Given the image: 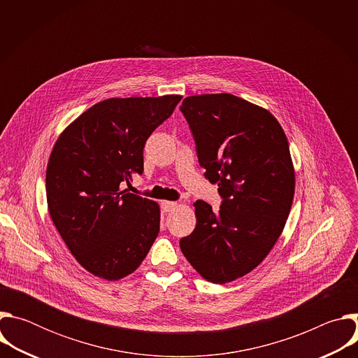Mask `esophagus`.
<instances>
[{"label": "esophagus", "instance_id": "1", "mask_svg": "<svg viewBox=\"0 0 358 358\" xmlns=\"http://www.w3.org/2000/svg\"><path fill=\"white\" fill-rule=\"evenodd\" d=\"M177 207H178V203L174 202V201H163V210H164L166 213H171V211H174Z\"/></svg>", "mask_w": 358, "mask_h": 358}]
</instances>
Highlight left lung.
<instances>
[{
	"label": "left lung",
	"instance_id": "left-lung-1",
	"mask_svg": "<svg viewBox=\"0 0 358 358\" xmlns=\"http://www.w3.org/2000/svg\"><path fill=\"white\" fill-rule=\"evenodd\" d=\"M180 109L224 198L218 213L194 203L196 225L180 248L203 279L228 283L261 265L283 232L296 184L289 141L268 109L229 93L188 96Z\"/></svg>",
	"mask_w": 358,
	"mask_h": 358
}]
</instances>
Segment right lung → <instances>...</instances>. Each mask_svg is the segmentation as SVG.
<instances>
[{
  "label": "right lung",
  "instance_id": "add662e5",
  "mask_svg": "<svg viewBox=\"0 0 358 358\" xmlns=\"http://www.w3.org/2000/svg\"><path fill=\"white\" fill-rule=\"evenodd\" d=\"M181 97L101 100L76 117L50 151V220L80 266L100 279L133 273L159 235V203L122 189V184L143 174L145 140Z\"/></svg>",
  "mask_w": 358,
  "mask_h": 358
}]
</instances>
